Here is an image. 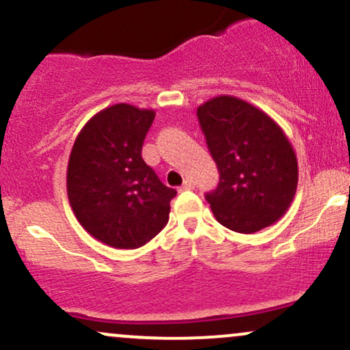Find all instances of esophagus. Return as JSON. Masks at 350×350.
<instances>
[{
    "instance_id": "esophagus-1",
    "label": "esophagus",
    "mask_w": 350,
    "mask_h": 350,
    "mask_svg": "<svg viewBox=\"0 0 350 350\" xmlns=\"http://www.w3.org/2000/svg\"><path fill=\"white\" fill-rule=\"evenodd\" d=\"M192 187H194V186H192V183H191V180H184V184H183V186L179 187V192H184V191H191Z\"/></svg>"
}]
</instances>
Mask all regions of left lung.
<instances>
[{
  "label": "left lung",
  "mask_w": 350,
  "mask_h": 350,
  "mask_svg": "<svg viewBox=\"0 0 350 350\" xmlns=\"http://www.w3.org/2000/svg\"><path fill=\"white\" fill-rule=\"evenodd\" d=\"M198 116L220 172L219 186L206 196L217 222L240 234L278 222L298 187V159L283 128L232 95L207 100Z\"/></svg>",
  "instance_id": "8db88e82"
}]
</instances>
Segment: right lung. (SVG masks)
Wrapping results in <instances>:
<instances>
[{"label":"right lung","instance_id":"add662e5","mask_svg":"<svg viewBox=\"0 0 350 350\" xmlns=\"http://www.w3.org/2000/svg\"><path fill=\"white\" fill-rule=\"evenodd\" d=\"M154 115L152 108L115 103L92 116L72 146L69 204L80 226L108 247H143L170 220L176 191L142 158Z\"/></svg>","mask_w":350,"mask_h":350}]
</instances>
